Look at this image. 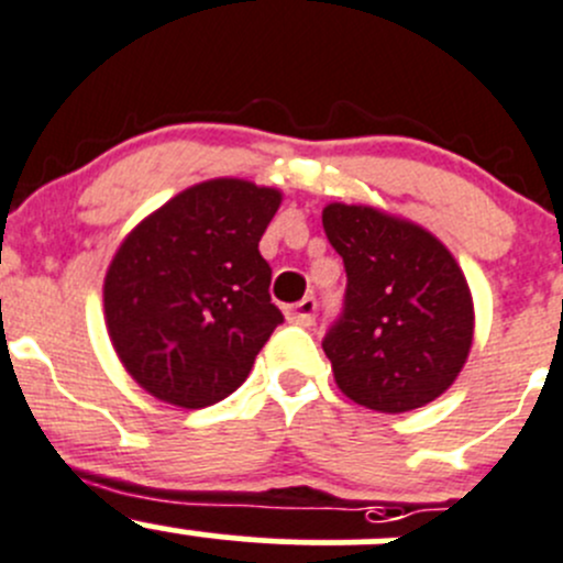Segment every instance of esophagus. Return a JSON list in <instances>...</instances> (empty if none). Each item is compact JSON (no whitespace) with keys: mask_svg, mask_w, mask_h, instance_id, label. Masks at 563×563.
Returning a JSON list of instances; mask_svg holds the SVG:
<instances>
[{"mask_svg":"<svg viewBox=\"0 0 563 563\" xmlns=\"http://www.w3.org/2000/svg\"><path fill=\"white\" fill-rule=\"evenodd\" d=\"M316 308H319V305H316V299L313 297H305L302 302H297L294 305V308H288V321H291V324H299V327H310L316 321Z\"/></svg>","mask_w":563,"mask_h":563,"instance_id":"34e87169","label":"esophagus"}]
</instances>
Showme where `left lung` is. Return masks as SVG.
Masks as SVG:
<instances>
[{
  "label": "left lung",
  "mask_w": 563,
  "mask_h": 563,
  "mask_svg": "<svg viewBox=\"0 0 563 563\" xmlns=\"http://www.w3.org/2000/svg\"><path fill=\"white\" fill-rule=\"evenodd\" d=\"M321 222L346 269L343 310L321 341L338 387L376 412L443 396L473 343V297L454 255L371 206L330 203Z\"/></svg>",
  "instance_id": "left-lung-1"
}]
</instances>
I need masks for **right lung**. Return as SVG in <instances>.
Here are the masks:
<instances>
[{
	"instance_id": "1",
	"label": "right lung",
	"mask_w": 563,
	"mask_h": 563,
	"mask_svg": "<svg viewBox=\"0 0 563 563\" xmlns=\"http://www.w3.org/2000/svg\"><path fill=\"white\" fill-rule=\"evenodd\" d=\"M283 195L239 178L184 189L145 217L103 280L120 363L159 401L200 409L231 396L283 313L258 242Z\"/></svg>"
}]
</instances>
